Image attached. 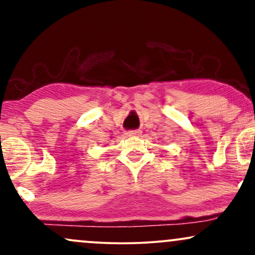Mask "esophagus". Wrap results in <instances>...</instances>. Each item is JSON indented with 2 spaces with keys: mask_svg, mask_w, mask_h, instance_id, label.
<instances>
[{
  "mask_svg": "<svg viewBox=\"0 0 255 255\" xmlns=\"http://www.w3.org/2000/svg\"><path fill=\"white\" fill-rule=\"evenodd\" d=\"M140 134V130H129L127 131V135L129 136H135V135H139Z\"/></svg>",
  "mask_w": 255,
  "mask_h": 255,
  "instance_id": "obj_1",
  "label": "esophagus"
}]
</instances>
